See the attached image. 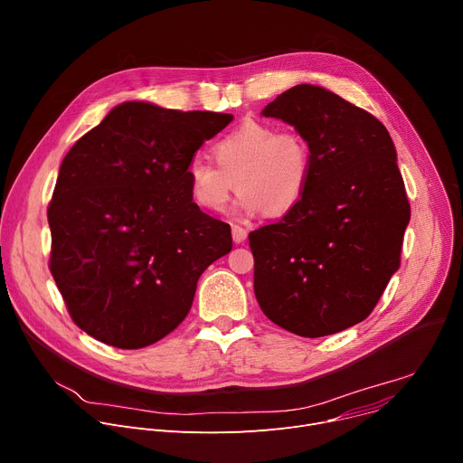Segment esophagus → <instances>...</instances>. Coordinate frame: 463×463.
Here are the masks:
<instances>
[{
  "label": "esophagus",
  "mask_w": 463,
  "mask_h": 463,
  "mask_svg": "<svg viewBox=\"0 0 463 463\" xmlns=\"http://www.w3.org/2000/svg\"><path fill=\"white\" fill-rule=\"evenodd\" d=\"M246 235H248V232L242 228V226H232V237H233V242L235 244H241V242H244L246 241Z\"/></svg>",
  "instance_id": "34e87169"
}]
</instances>
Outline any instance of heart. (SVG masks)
<instances>
[{"label":"heart","instance_id":"obj_1","mask_svg":"<svg viewBox=\"0 0 463 463\" xmlns=\"http://www.w3.org/2000/svg\"><path fill=\"white\" fill-rule=\"evenodd\" d=\"M213 157L217 165L194 157L185 170L193 202L213 213L226 209L237 185V209L244 215L265 209L272 217L286 215L300 203L311 180L307 140L260 120H244L221 137Z\"/></svg>","mask_w":463,"mask_h":463}]
</instances>
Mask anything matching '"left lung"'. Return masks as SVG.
Segmentation results:
<instances>
[{
  "instance_id": "left-lung-1",
  "label": "left lung",
  "mask_w": 463,
  "mask_h": 463,
  "mask_svg": "<svg viewBox=\"0 0 463 463\" xmlns=\"http://www.w3.org/2000/svg\"><path fill=\"white\" fill-rule=\"evenodd\" d=\"M291 124L311 148L300 203L248 235L261 311L283 330L323 337L371 315L399 267L410 202L395 145L371 113L297 85L261 113Z\"/></svg>"
}]
</instances>
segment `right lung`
<instances>
[{"mask_svg":"<svg viewBox=\"0 0 463 463\" xmlns=\"http://www.w3.org/2000/svg\"><path fill=\"white\" fill-rule=\"evenodd\" d=\"M233 115L117 105L70 148L48 207L50 270L72 321L117 348H142L187 317L202 272L232 250L205 215L187 165Z\"/></svg>","mask_w":463,"mask_h":463,"instance_id":"right-lung-1","label":"right lung"}]
</instances>
